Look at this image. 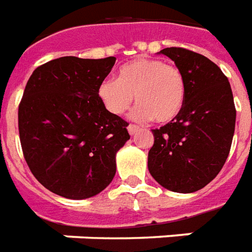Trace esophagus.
<instances>
[{
    "instance_id": "esophagus-1",
    "label": "esophagus",
    "mask_w": 252,
    "mask_h": 252,
    "mask_svg": "<svg viewBox=\"0 0 252 252\" xmlns=\"http://www.w3.org/2000/svg\"><path fill=\"white\" fill-rule=\"evenodd\" d=\"M127 130H129L130 134L134 135L135 133H137V131L140 130V127H138V126H135V125H129V126H127Z\"/></svg>"
}]
</instances>
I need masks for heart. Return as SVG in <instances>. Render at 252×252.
<instances>
[{
    "label": "heart",
    "instance_id": "b5f03b06",
    "mask_svg": "<svg viewBox=\"0 0 252 252\" xmlns=\"http://www.w3.org/2000/svg\"><path fill=\"white\" fill-rule=\"evenodd\" d=\"M103 106L122 115L134 100V118L168 123L178 117L186 99V81L179 67L160 60H134L119 67L118 78L103 80L97 89Z\"/></svg>",
    "mask_w": 252,
    "mask_h": 252
}]
</instances>
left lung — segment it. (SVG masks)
Returning <instances> with one entry per match:
<instances>
[{"instance_id":"left-lung-1","label":"left lung","mask_w":252,"mask_h":252,"mask_svg":"<svg viewBox=\"0 0 252 252\" xmlns=\"http://www.w3.org/2000/svg\"><path fill=\"white\" fill-rule=\"evenodd\" d=\"M186 81V99L174 121L152 130L148 168L158 185L194 192L215 179L225 164L235 133L236 110L229 81L215 62L182 47L160 51Z\"/></svg>"}]
</instances>
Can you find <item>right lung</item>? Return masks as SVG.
I'll return each instance as SVG.
<instances>
[{"label": "right lung", "mask_w": 252, "mask_h": 252, "mask_svg": "<svg viewBox=\"0 0 252 252\" xmlns=\"http://www.w3.org/2000/svg\"><path fill=\"white\" fill-rule=\"evenodd\" d=\"M115 57H61L36 67L19 106L21 148L33 176L70 199L103 191L114 179L117 152L129 123L112 115L97 94Z\"/></svg>", "instance_id": "add662e5"}]
</instances>
